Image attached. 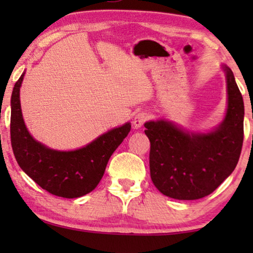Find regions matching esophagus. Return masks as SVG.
Returning <instances> with one entry per match:
<instances>
[{"label":"esophagus","mask_w":253,"mask_h":253,"mask_svg":"<svg viewBox=\"0 0 253 253\" xmlns=\"http://www.w3.org/2000/svg\"><path fill=\"white\" fill-rule=\"evenodd\" d=\"M147 120V114L144 113V112H140L138 113L136 116H134V119L132 121V124H133V127L134 129H139L144 126V123L146 122Z\"/></svg>","instance_id":"esophagus-1"}]
</instances>
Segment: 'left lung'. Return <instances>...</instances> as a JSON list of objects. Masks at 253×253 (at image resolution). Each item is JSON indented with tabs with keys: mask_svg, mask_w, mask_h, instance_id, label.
Instances as JSON below:
<instances>
[{
	"mask_svg": "<svg viewBox=\"0 0 253 253\" xmlns=\"http://www.w3.org/2000/svg\"><path fill=\"white\" fill-rule=\"evenodd\" d=\"M223 69L228 109L215 131L188 133L166 121L145 123L151 143V178L165 196L179 200L204 198L236 167L243 146L244 103L233 71Z\"/></svg>",
	"mask_w": 253,
	"mask_h": 253,
	"instance_id": "8db88e82",
	"label": "left lung"
}]
</instances>
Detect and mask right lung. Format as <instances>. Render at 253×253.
<instances>
[{
	"label": "right lung",
	"instance_id": "obj_1",
	"mask_svg": "<svg viewBox=\"0 0 253 253\" xmlns=\"http://www.w3.org/2000/svg\"><path fill=\"white\" fill-rule=\"evenodd\" d=\"M23 77L24 74L13 87L10 117L11 146L19 167L51 195L63 198L87 195L101 181L109 158L130 132V123L108 131L79 150H50L34 140L24 124L19 101Z\"/></svg>",
	"mask_w": 253,
	"mask_h": 253
}]
</instances>
